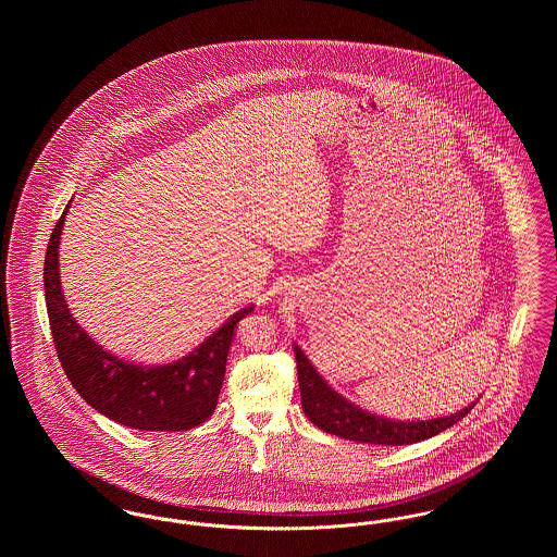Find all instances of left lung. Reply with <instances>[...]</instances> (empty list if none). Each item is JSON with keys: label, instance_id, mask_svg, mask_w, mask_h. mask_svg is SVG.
<instances>
[{"label": "left lung", "instance_id": "1", "mask_svg": "<svg viewBox=\"0 0 557 557\" xmlns=\"http://www.w3.org/2000/svg\"><path fill=\"white\" fill-rule=\"evenodd\" d=\"M296 355V371H298V386H300V403L305 416L318 425L319 430L327 434H336L346 441L355 443H370V445H411L420 443L438 432L447 430L459 420H463L476 403L468 405L459 413L436 418V420H422V422H395L382 416L370 413L345 397H341L327 382L319 375L305 352L294 345Z\"/></svg>", "mask_w": 557, "mask_h": 557}]
</instances>
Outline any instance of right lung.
Listing matches in <instances>:
<instances>
[{"label":"right lung","mask_w":557,"mask_h":557,"mask_svg":"<svg viewBox=\"0 0 557 557\" xmlns=\"http://www.w3.org/2000/svg\"><path fill=\"white\" fill-rule=\"evenodd\" d=\"M66 211L53 227L44 265L53 346L66 377L96 411L127 428L180 432L207 422L223 386L234 330L242 318L255 311V305L236 311L202 345L175 363L135 366L116 359L87 336L64 300L58 271V244Z\"/></svg>","instance_id":"add662e5"}]
</instances>
